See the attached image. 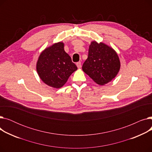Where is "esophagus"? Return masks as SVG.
Wrapping results in <instances>:
<instances>
[{"mask_svg":"<svg viewBox=\"0 0 152 152\" xmlns=\"http://www.w3.org/2000/svg\"><path fill=\"white\" fill-rule=\"evenodd\" d=\"M76 66L78 68H81V62L76 63Z\"/></svg>","mask_w":152,"mask_h":152,"instance_id":"esophagus-1","label":"esophagus"}]
</instances>
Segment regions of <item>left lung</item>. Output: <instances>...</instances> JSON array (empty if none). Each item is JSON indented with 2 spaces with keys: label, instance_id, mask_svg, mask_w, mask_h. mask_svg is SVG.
Instances as JSON below:
<instances>
[{
  "label": "left lung",
  "instance_id": "1",
  "mask_svg": "<svg viewBox=\"0 0 152 152\" xmlns=\"http://www.w3.org/2000/svg\"><path fill=\"white\" fill-rule=\"evenodd\" d=\"M121 63L116 52L103 42L93 41L89 49L88 57L83 65V70L97 84L103 86L116 76Z\"/></svg>",
  "mask_w": 152,
  "mask_h": 152
}]
</instances>
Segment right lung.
Masks as SVG:
<instances>
[{"label":"right lung","mask_w":152,"mask_h":152,"mask_svg":"<svg viewBox=\"0 0 152 152\" xmlns=\"http://www.w3.org/2000/svg\"><path fill=\"white\" fill-rule=\"evenodd\" d=\"M77 69L64 50V43L58 42L46 47L39 56L37 73L47 85L55 89L62 87Z\"/></svg>","instance_id":"obj_1"}]
</instances>
